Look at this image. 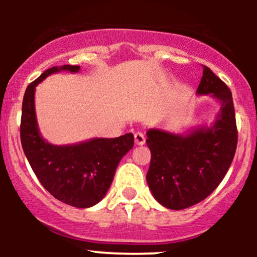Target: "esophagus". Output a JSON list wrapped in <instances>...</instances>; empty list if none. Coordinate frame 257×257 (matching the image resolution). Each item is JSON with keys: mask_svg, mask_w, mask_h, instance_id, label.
Segmentation results:
<instances>
[{"mask_svg": "<svg viewBox=\"0 0 257 257\" xmlns=\"http://www.w3.org/2000/svg\"><path fill=\"white\" fill-rule=\"evenodd\" d=\"M134 139H135V144H137V145H140V146L144 145V144H145V141H146L145 135H144L143 133H140V132L135 133Z\"/></svg>", "mask_w": 257, "mask_h": 257, "instance_id": "34e87169", "label": "esophagus"}]
</instances>
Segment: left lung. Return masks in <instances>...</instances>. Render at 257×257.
<instances>
[{"label": "left lung", "mask_w": 257, "mask_h": 257, "mask_svg": "<svg viewBox=\"0 0 257 257\" xmlns=\"http://www.w3.org/2000/svg\"><path fill=\"white\" fill-rule=\"evenodd\" d=\"M197 88L221 104L214 125L199 128L186 137L150 129L146 144L151 163L146 180L162 205L173 210L190 208L205 199L225 178L238 143L232 93L205 65Z\"/></svg>", "instance_id": "8db88e82"}]
</instances>
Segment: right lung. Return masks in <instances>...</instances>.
I'll list each match as a JSON object with an SVG mask.
<instances>
[{"label":"right lung","instance_id":"right-lung-1","mask_svg":"<svg viewBox=\"0 0 257 257\" xmlns=\"http://www.w3.org/2000/svg\"><path fill=\"white\" fill-rule=\"evenodd\" d=\"M77 72V65L51 67L26 88L23 99L20 140L29 163L41 185L60 202L89 208L104 198L123 156L134 145L132 133L114 139H93L77 145L55 146L38 133L35 88L51 73Z\"/></svg>","mask_w":257,"mask_h":257}]
</instances>
